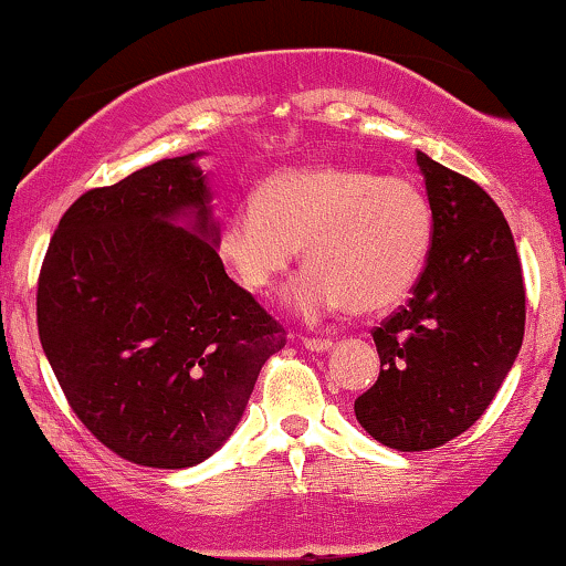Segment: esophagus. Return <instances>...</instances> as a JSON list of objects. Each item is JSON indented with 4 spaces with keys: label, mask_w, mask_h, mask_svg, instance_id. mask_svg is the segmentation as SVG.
I'll list each match as a JSON object with an SVG mask.
<instances>
[{
    "label": "esophagus",
    "mask_w": 566,
    "mask_h": 566,
    "mask_svg": "<svg viewBox=\"0 0 566 566\" xmlns=\"http://www.w3.org/2000/svg\"><path fill=\"white\" fill-rule=\"evenodd\" d=\"M303 348L311 350V353H326V350H332V339H311V337H303Z\"/></svg>",
    "instance_id": "obj_1"
}]
</instances>
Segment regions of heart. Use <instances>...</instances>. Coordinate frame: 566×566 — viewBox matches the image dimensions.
<instances>
[{"label":"heart","mask_w":566,"mask_h":566,"mask_svg":"<svg viewBox=\"0 0 566 566\" xmlns=\"http://www.w3.org/2000/svg\"><path fill=\"white\" fill-rule=\"evenodd\" d=\"M432 206L417 181L358 163H313L271 174L218 229V253L263 292L301 258L311 269L284 303L305 322L382 313L411 292L432 248Z\"/></svg>","instance_id":"obj_1"}]
</instances>
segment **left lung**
Segmentation results:
<instances>
[{"label":"left lung","instance_id":"obj_1","mask_svg":"<svg viewBox=\"0 0 566 566\" xmlns=\"http://www.w3.org/2000/svg\"><path fill=\"white\" fill-rule=\"evenodd\" d=\"M432 248L411 301L374 329L379 379L356 419L395 451H430L478 421L520 356L524 284L512 229L485 189L419 149Z\"/></svg>","mask_w":566,"mask_h":566}]
</instances>
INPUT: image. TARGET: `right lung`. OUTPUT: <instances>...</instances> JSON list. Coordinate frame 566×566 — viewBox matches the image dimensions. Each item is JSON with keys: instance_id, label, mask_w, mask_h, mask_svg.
<instances>
[{"instance_id": "1", "label": "right lung", "mask_w": 566, "mask_h": 566, "mask_svg": "<svg viewBox=\"0 0 566 566\" xmlns=\"http://www.w3.org/2000/svg\"><path fill=\"white\" fill-rule=\"evenodd\" d=\"M202 155L81 195L39 274V337L67 403L102 446L142 467L213 455L287 343L223 271Z\"/></svg>"}]
</instances>
